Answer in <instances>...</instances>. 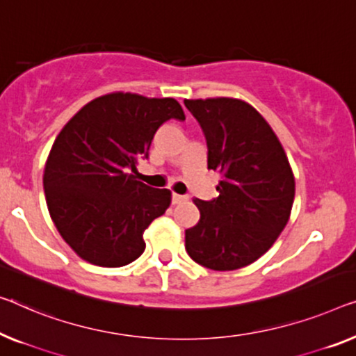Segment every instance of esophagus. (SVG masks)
I'll use <instances>...</instances> for the list:
<instances>
[{
  "label": "esophagus",
  "instance_id": "1",
  "mask_svg": "<svg viewBox=\"0 0 356 356\" xmlns=\"http://www.w3.org/2000/svg\"><path fill=\"white\" fill-rule=\"evenodd\" d=\"M171 200H172V204H179V203H182V201L187 200V196H185V195H177V193H172Z\"/></svg>",
  "mask_w": 356,
  "mask_h": 356
}]
</instances>
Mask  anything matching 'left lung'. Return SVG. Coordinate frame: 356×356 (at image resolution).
I'll list each match as a JSON object with an SVG mask.
<instances>
[{
    "label": "left lung",
    "instance_id": "left-lung-1",
    "mask_svg": "<svg viewBox=\"0 0 356 356\" xmlns=\"http://www.w3.org/2000/svg\"><path fill=\"white\" fill-rule=\"evenodd\" d=\"M208 145V169L220 174L211 201L196 198L200 220L185 230L196 264L227 272L257 261L288 224L296 184L272 127L238 99L184 100Z\"/></svg>",
    "mask_w": 356,
    "mask_h": 356
}]
</instances>
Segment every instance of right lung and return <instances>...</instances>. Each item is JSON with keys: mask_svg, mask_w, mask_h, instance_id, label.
Instances as JSON below:
<instances>
[{"mask_svg": "<svg viewBox=\"0 0 356 356\" xmlns=\"http://www.w3.org/2000/svg\"><path fill=\"white\" fill-rule=\"evenodd\" d=\"M185 120L174 99L113 92L94 99L57 136L42 185L51 219L84 261L123 267L144 252V232L171 204V192L136 180L153 136Z\"/></svg>", "mask_w": 356, "mask_h": 356, "instance_id": "add662e5", "label": "right lung"}]
</instances>
